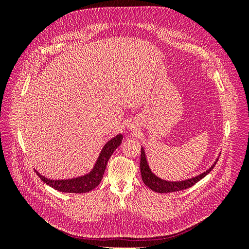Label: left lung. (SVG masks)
I'll return each instance as SVG.
<instances>
[{
	"mask_svg": "<svg viewBox=\"0 0 249 249\" xmlns=\"http://www.w3.org/2000/svg\"><path fill=\"white\" fill-rule=\"evenodd\" d=\"M218 161V160H217ZM213 165L212 167L208 169L206 172L201 173V175L192 178L190 179H186L183 180V182H167V180H163L156 177L154 173L149 170L148 165L146 163L145 159V155H144V150L141 148V157H140V172H141V178L143 183H144L148 188H150L153 191L158 192V193H168V192H176V191H180L184 189H188V188L192 187L193 185L196 184L198 180L205 178L208 173L212 170L215 165Z\"/></svg>",
	"mask_w": 249,
	"mask_h": 249,
	"instance_id": "obj_1",
	"label": "left lung"
}]
</instances>
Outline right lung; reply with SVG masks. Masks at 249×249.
I'll list each match as a JSON object with an SVG mask.
<instances>
[{
	"instance_id": "right-lung-1",
	"label": "right lung",
	"mask_w": 249,
	"mask_h": 249,
	"mask_svg": "<svg viewBox=\"0 0 249 249\" xmlns=\"http://www.w3.org/2000/svg\"><path fill=\"white\" fill-rule=\"evenodd\" d=\"M122 139H123V135H117L116 137L111 139L107 144L104 146L92 171L84 177L71 178V179H64V180H52L40 176L39 173L36 171L37 176L41 178L43 183L48 184L52 188H54V189L61 192L85 193V192L91 191L101 183L110 157L113 154V152H114V150L120 145Z\"/></svg>"
}]
</instances>
